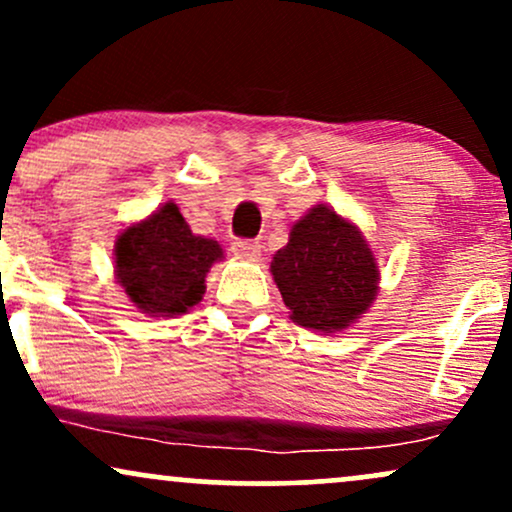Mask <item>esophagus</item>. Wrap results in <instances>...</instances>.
Here are the masks:
<instances>
[{"label":"esophagus","instance_id":"obj_1","mask_svg":"<svg viewBox=\"0 0 512 512\" xmlns=\"http://www.w3.org/2000/svg\"><path fill=\"white\" fill-rule=\"evenodd\" d=\"M233 255L238 257V260H257V257H260V252H262V245L257 243V240H236V243H233Z\"/></svg>","mask_w":512,"mask_h":512}]
</instances>
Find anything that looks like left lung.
Returning <instances> with one entry per match:
<instances>
[{
  "label": "left lung",
  "mask_w": 512,
  "mask_h": 512,
  "mask_svg": "<svg viewBox=\"0 0 512 512\" xmlns=\"http://www.w3.org/2000/svg\"><path fill=\"white\" fill-rule=\"evenodd\" d=\"M272 274L291 320L320 332L349 327L378 293V267L361 231L325 204L291 228Z\"/></svg>",
  "instance_id": "obj_1"
}]
</instances>
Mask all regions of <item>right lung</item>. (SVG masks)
I'll return each instance as SVG.
<instances>
[{
    "label": "right lung",
    "instance_id": "add662e5",
    "mask_svg": "<svg viewBox=\"0 0 512 512\" xmlns=\"http://www.w3.org/2000/svg\"><path fill=\"white\" fill-rule=\"evenodd\" d=\"M223 252L195 236L173 202L129 226L115 243V272L142 313L173 317L202 301L204 276Z\"/></svg>",
    "mask_w": 512,
    "mask_h": 512
}]
</instances>
